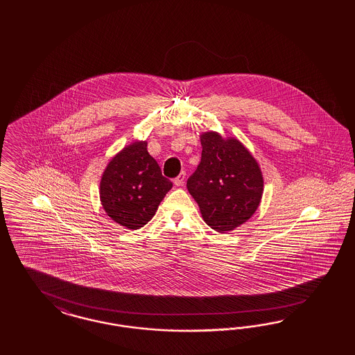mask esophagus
<instances>
[{
  "mask_svg": "<svg viewBox=\"0 0 355 355\" xmlns=\"http://www.w3.org/2000/svg\"><path fill=\"white\" fill-rule=\"evenodd\" d=\"M184 180H186V173L182 172L177 178H174V184L175 186H183L184 184Z\"/></svg>",
  "mask_w": 355,
  "mask_h": 355,
  "instance_id": "1",
  "label": "esophagus"
}]
</instances>
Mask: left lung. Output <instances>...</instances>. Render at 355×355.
<instances>
[{"label":"left lung","instance_id":"left-lung-1","mask_svg":"<svg viewBox=\"0 0 355 355\" xmlns=\"http://www.w3.org/2000/svg\"><path fill=\"white\" fill-rule=\"evenodd\" d=\"M202 160L187 180V190L200 208L205 224L225 233L246 223L258 209L263 174L248 148L218 132L200 135Z\"/></svg>","mask_w":355,"mask_h":355}]
</instances>
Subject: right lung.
<instances>
[{
    "label": "right lung",
    "instance_id": "obj_1",
    "mask_svg": "<svg viewBox=\"0 0 355 355\" xmlns=\"http://www.w3.org/2000/svg\"><path fill=\"white\" fill-rule=\"evenodd\" d=\"M172 186L148 153L147 141L138 140L107 164L100 181V200L113 221L137 230L155 216Z\"/></svg>",
    "mask_w": 355,
    "mask_h": 355
}]
</instances>
